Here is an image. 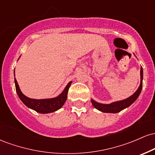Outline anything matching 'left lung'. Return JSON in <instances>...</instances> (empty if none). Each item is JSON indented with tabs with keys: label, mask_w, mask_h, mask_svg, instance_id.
Here are the masks:
<instances>
[{
	"label": "left lung",
	"mask_w": 155,
	"mask_h": 155,
	"mask_svg": "<svg viewBox=\"0 0 155 155\" xmlns=\"http://www.w3.org/2000/svg\"><path fill=\"white\" fill-rule=\"evenodd\" d=\"M142 87H143V69H142L141 67L140 68V84L139 87L137 90V91L128 98L123 101L112 103V104H99V103L96 102L93 100H92L91 102L94 107L97 108L99 111L105 112V113H117V112H120L122 110H123L124 108L128 107L138 98L140 92H141Z\"/></svg>",
	"instance_id": "left-lung-1"
}]
</instances>
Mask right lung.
Returning <instances> with one entry per match:
<instances>
[{
    "label": "right lung",
    "mask_w": 155,
    "mask_h": 155,
    "mask_svg": "<svg viewBox=\"0 0 155 155\" xmlns=\"http://www.w3.org/2000/svg\"><path fill=\"white\" fill-rule=\"evenodd\" d=\"M15 82L16 91H17V95H18L20 100L23 102V104L28 106V108H31L32 109L35 110V111L41 114L51 113V112H54L57 110L60 109L66 101L68 92V89L70 87L71 84V81L68 84L63 92L57 97L51 99L36 100V99L29 98V97L23 95L19 87L18 83H17L16 79H15Z\"/></svg>",
    "instance_id": "right-lung-1"
}]
</instances>
